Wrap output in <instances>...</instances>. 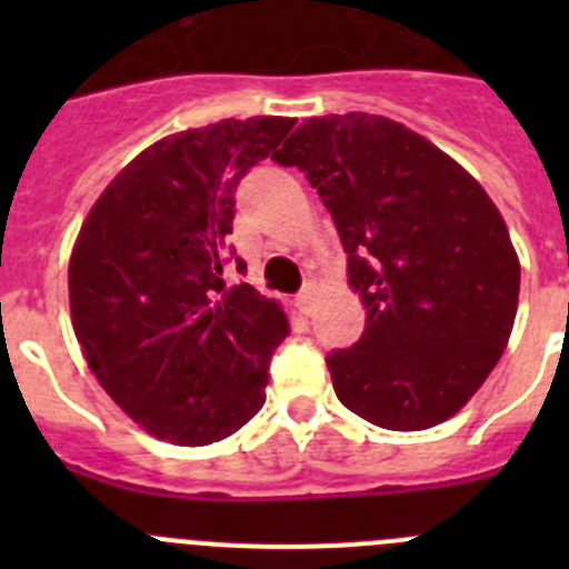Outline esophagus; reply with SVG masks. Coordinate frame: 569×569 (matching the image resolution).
I'll return each mask as SVG.
<instances>
[{"mask_svg": "<svg viewBox=\"0 0 569 569\" xmlns=\"http://www.w3.org/2000/svg\"><path fill=\"white\" fill-rule=\"evenodd\" d=\"M310 299H313V288H310V284L296 296V301H299V308L305 310V313H310Z\"/></svg>", "mask_w": 569, "mask_h": 569, "instance_id": "obj_1", "label": "esophagus"}]
</instances>
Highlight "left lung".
<instances>
[{"label": "left lung", "mask_w": 569, "mask_h": 569, "mask_svg": "<svg viewBox=\"0 0 569 569\" xmlns=\"http://www.w3.org/2000/svg\"><path fill=\"white\" fill-rule=\"evenodd\" d=\"M273 159L299 168L333 216L367 308L361 339L328 353L336 396L387 430L459 413L505 353L519 256L476 179L405 124L313 116Z\"/></svg>", "instance_id": "obj_1"}]
</instances>
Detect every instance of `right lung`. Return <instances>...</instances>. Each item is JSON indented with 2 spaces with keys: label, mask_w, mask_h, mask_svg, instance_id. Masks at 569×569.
<instances>
[{
  "label": "right lung",
  "mask_w": 569,
  "mask_h": 569,
  "mask_svg": "<svg viewBox=\"0 0 569 569\" xmlns=\"http://www.w3.org/2000/svg\"><path fill=\"white\" fill-rule=\"evenodd\" d=\"M296 119H222L150 144L104 188L79 230L73 330L104 393L150 436L202 447L264 405L288 316L228 270L236 184Z\"/></svg>",
  "instance_id": "add662e5"
}]
</instances>
